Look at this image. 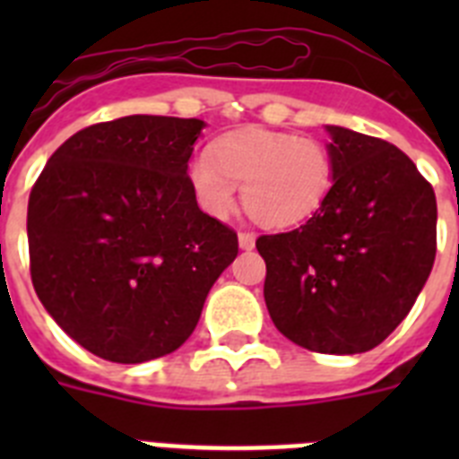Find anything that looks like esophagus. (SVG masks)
Masks as SVG:
<instances>
[{
  "label": "esophagus",
  "instance_id": "34e87169",
  "mask_svg": "<svg viewBox=\"0 0 459 459\" xmlns=\"http://www.w3.org/2000/svg\"><path fill=\"white\" fill-rule=\"evenodd\" d=\"M255 232H238V246L243 250H253L255 248Z\"/></svg>",
  "mask_w": 459,
  "mask_h": 459
}]
</instances>
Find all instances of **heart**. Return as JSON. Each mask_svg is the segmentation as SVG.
Listing matches in <instances>:
<instances>
[{"mask_svg":"<svg viewBox=\"0 0 459 459\" xmlns=\"http://www.w3.org/2000/svg\"><path fill=\"white\" fill-rule=\"evenodd\" d=\"M188 179L209 216L225 218L237 204V186H243L248 216L259 225L287 230L310 221L326 204L335 163L315 137L250 128L218 140L213 153H197Z\"/></svg>","mask_w":459,"mask_h":459,"instance_id":"obj_1","label":"heart"}]
</instances>
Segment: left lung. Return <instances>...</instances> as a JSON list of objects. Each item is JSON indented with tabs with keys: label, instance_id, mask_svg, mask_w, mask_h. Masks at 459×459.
<instances>
[{
	"label": "left lung",
	"instance_id": "8db88e82",
	"mask_svg": "<svg viewBox=\"0 0 459 459\" xmlns=\"http://www.w3.org/2000/svg\"><path fill=\"white\" fill-rule=\"evenodd\" d=\"M335 184L291 232L262 234L264 301L280 333L319 354H360L409 315L437 255L435 190L379 137L328 126Z\"/></svg>",
	"mask_w": 459,
	"mask_h": 459
}]
</instances>
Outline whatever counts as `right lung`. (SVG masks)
Listing matches in <instances>:
<instances>
[{
  "label": "right lung",
  "mask_w": 459,
  "mask_h": 459,
  "mask_svg": "<svg viewBox=\"0 0 459 459\" xmlns=\"http://www.w3.org/2000/svg\"><path fill=\"white\" fill-rule=\"evenodd\" d=\"M202 128L200 119L152 115L87 126L31 188L36 294L100 359L144 363L179 350L237 257V232L204 213L190 188Z\"/></svg>",
  "instance_id": "obj_1"
}]
</instances>
